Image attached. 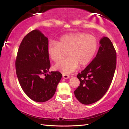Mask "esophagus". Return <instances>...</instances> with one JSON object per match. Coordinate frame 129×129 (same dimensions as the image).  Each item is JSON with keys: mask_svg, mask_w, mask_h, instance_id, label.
<instances>
[{"mask_svg": "<svg viewBox=\"0 0 129 129\" xmlns=\"http://www.w3.org/2000/svg\"><path fill=\"white\" fill-rule=\"evenodd\" d=\"M62 77H63V78H64V79H68L70 78V76L67 75H62Z\"/></svg>", "mask_w": 129, "mask_h": 129, "instance_id": "obj_1", "label": "esophagus"}]
</instances>
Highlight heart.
I'll return each instance as SVG.
<instances>
[{"label": "heart", "instance_id": "1", "mask_svg": "<svg viewBox=\"0 0 129 129\" xmlns=\"http://www.w3.org/2000/svg\"><path fill=\"white\" fill-rule=\"evenodd\" d=\"M98 42L92 35L83 32L70 34L62 36L58 42L50 41L47 46V53L53 61H60L68 52V58L54 65V69L68 75L74 72L79 65H87L97 51Z\"/></svg>", "mask_w": 129, "mask_h": 129}]
</instances>
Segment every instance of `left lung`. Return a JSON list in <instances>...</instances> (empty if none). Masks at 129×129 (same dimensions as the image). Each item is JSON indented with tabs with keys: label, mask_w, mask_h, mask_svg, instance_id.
I'll use <instances>...</instances> for the list:
<instances>
[{
	"label": "left lung",
	"mask_w": 129,
	"mask_h": 129,
	"mask_svg": "<svg viewBox=\"0 0 129 129\" xmlns=\"http://www.w3.org/2000/svg\"><path fill=\"white\" fill-rule=\"evenodd\" d=\"M100 44L95 58L77 75L80 84L74 94L83 104H91L100 100L114 78L116 66V50L108 38L103 37Z\"/></svg>",
	"instance_id": "8db88e82"
}]
</instances>
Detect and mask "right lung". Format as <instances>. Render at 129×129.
Returning a JSON list of instances; mask_svg holds the SVG:
<instances>
[{"label": "right lung", "mask_w": 129, "mask_h": 129, "mask_svg": "<svg viewBox=\"0 0 129 129\" xmlns=\"http://www.w3.org/2000/svg\"><path fill=\"white\" fill-rule=\"evenodd\" d=\"M48 44L47 38L40 30H32L22 39L15 59L16 74L21 87L29 98L39 103L47 101L53 97L62 78L58 71L47 74L50 68Z\"/></svg>", "instance_id": "obj_1"}]
</instances>
